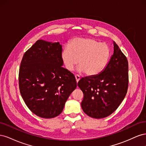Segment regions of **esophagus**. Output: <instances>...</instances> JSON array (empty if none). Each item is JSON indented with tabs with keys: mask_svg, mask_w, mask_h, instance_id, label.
I'll return each instance as SVG.
<instances>
[{
	"mask_svg": "<svg viewBox=\"0 0 146 146\" xmlns=\"http://www.w3.org/2000/svg\"><path fill=\"white\" fill-rule=\"evenodd\" d=\"M75 77H76V82H78L79 80H80V77L78 76V75H76V76H75Z\"/></svg>",
	"mask_w": 146,
	"mask_h": 146,
	"instance_id": "34e87169",
	"label": "esophagus"
}]
</instances>
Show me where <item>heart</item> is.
Instances as JSON below:
<instances>
[{
	"label": "heart",
	"mask_w": 146,
	"mask_h": 146,
	"mask_svg": "<svg viewBox=\"0 0 146 146\" xmlns=\"http://www.w3.org/2000/svg\"><path fill=\"white\" fill-rule=\"evenodd\" d=\"M110 53L107 44L92 38H75L63 48L61 57L68 70L72 71L78 63L79 72L94 76L107 66Z\"/></svg>",
	"instance_id": "heart-1"
}]
</instances>
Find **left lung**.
<instances>
[{"instance_id": "8db88e82", "label": "left lung", "mask_w": 146, "mask_h": 146, "mask_svg": "<svg viewBox=\"0 0 146 146\" xmlns=\"http://www.w3.org/2000/svg\"><path fill=\"white\" fill-rule=\"evenodd\" d=\"M114 52L99 74L81 78L78 86L83 93L82 108L96 119L112 114L125 98L129 85V64L126 56L115 42Z\"/></svg>"}]
</instances>
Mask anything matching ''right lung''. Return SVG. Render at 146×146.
I'll return each instance as SVG.
<instances>
[{"instance_id": "1", "label": "right lung", "mask_w": 146, "mask_h": 146, "mask_svg": "<svg viewBox=\"0 0 146 146\" xmlns=\"http://www.w3.org/2000/svg\"><path fill=\"white\" fill-rule=\"evenodd\" d=\"M62 46L39 39L25 52L19 72L22 98L32 113L53 118L63 111L77 87L72 73L62 67Z\"/></svg>"}]
</instances>
